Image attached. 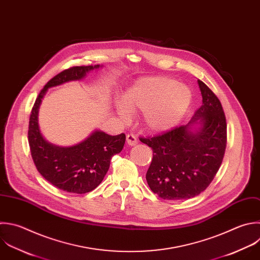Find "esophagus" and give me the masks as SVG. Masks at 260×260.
Wrapping results in <instances>:
<instances>
[{
	"label": "esophagus",
	"mask_w": 260,
	"mask_h": 260,
	"mask_svg": "<svg viewBox=\"0 0 260 260\" xmlns=\"http://www.w3.org/2000/svg\"><path fill=\"white\" fill-rule=\"evenodd\" d=\"M126 140H127V143L129 145H131V146L137 144V138H136V136L134 134H128L126 136Z\"/></svg>",
	"instance_id": "obj_1"
}]
</instances>
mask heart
<instances>
[{"mask_svg":"<svg viewBox=\"0 0 260 260\" xmlns=\"http://www.w3.org/2000/svg\"><path fill=\"white\" fill-rule=\"evenodd\" d=\"M191 104L192 92L186 85L168 77H148L126 91L118 113L125 121L131 118V112L143 113L145 129L160 133L177 126Z\"/></svg>","mask_w":260,"mask_h":260,"instance_id":"heart-1","label":"heart"}]
</instances>
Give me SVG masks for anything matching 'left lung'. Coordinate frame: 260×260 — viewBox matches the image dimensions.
I'll return each instance as SVG.
<instances>
[{
	"mask_svg": "<svg viewBox=\"0 0 260 260\" xmlns=\"http://www.w3.org/2000/svg\"><path fill=\"white\" fill-rule=\"evenodd\" d=\"M198 85L202 105L187 125L139 138L153 151L147 184L162 199H188L200 194L213 180L224 155L226 123L221 104L205 83L198 80Z\"/></svg>",
	"mask_w": 260,
	"mask_h": 260,
	"instance_id": "left-lung-1",
	"label": "left lung"
}]
</instances>
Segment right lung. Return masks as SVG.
<instances>
[{
  "instance_id": "add662e5",
  "label": "right lung",
  "mask_w": 260,
  "mask_h": 260,
  "mask_svg": "<svg viewBox=\"0 0 260 260\" xmlns=\"http://www.w3.org/2000/svg\"><path fill=\"white\" fill-rule=\"evenodd\" d=\"M95 66H75L52 78L41 90L31 110L28 126V142L34 162L40 174L57 188L76 194H84L95 189L103 181L114 154L121 152L126 136H116L94 131L84 141L61 147L48 142L42 135L38 115L42 100L48 88L71 80H80Z\"/></svg>"
}]
</instances>
